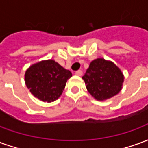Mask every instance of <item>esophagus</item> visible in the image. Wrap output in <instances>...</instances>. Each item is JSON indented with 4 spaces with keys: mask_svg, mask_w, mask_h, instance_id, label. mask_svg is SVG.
<instances>
[{
    "mask_svg": "<svg viewBox=\"0 0 148 148\" xmlns=\"http://www.w3.org/2000/svg\"><path fill=\"white\" fill-rule=\"evenodd\" d=\"M75 74H76V75H77V76H82V71H81V70H79V71H77L76 72H75Z\"/></svg>",
    "mask_w": 148,
    "mask_h": 148,
    "instance_id": "obj_1",
    "label": "esophagus"
}]
</instances>
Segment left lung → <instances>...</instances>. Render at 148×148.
Wrapping results in <instances>:
<instances>
[{
	"instance_id": "8db88e82",
	"label": "left lung",
	"mask_w": 148,
	"mask_h": 148,
	"mask_svg": "<svg viewBox=\"0 0 148 148\" xmlns=\"http://www.w3.org/2000/svg\"><path fill=\"white\" fill-rule=\"evenodd\" d=\"M89 93L98 101L111 98L122 89L124 74L111 61L97 58L82 77Z\"/></svg>"
}]
</instances>
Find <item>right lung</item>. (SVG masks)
<instances>
[{
  "mask_svg": "<svg viewBox=\"0 0 148 148\" xmlns=\"http://www.w3.org/2000/svg\"><path fill=\"white\" fill-rule=\"evenodd\" d=\"M72 74L52 59L31 66L25 72L24 80L27 89L44 102L55 101L61 96L66 83Z\"/></svg>",
  "mask_w": 148,
  "mask_h": 148,
  "instance_id": "1",
  "label": "right lung"
}]
</instances>
